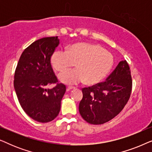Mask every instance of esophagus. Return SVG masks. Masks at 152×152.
<instances>
[{"instance_id": "34e87169", "label": "esophagus", "mask_w": 152, "mask_h": 152, "mask_svg": "<svg viewBox=\"0 0 152 152\" xmlns=\"http://www.w3.org/2000/svg\"><path fill=\"white\" fill-rule=\"evenodd\" d=\"M72 89H75V87H72V86H68L67 88V91H71Z\"/></svg>"}]
</instances>
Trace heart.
<instances>
[{
    "instance_id": "obj_1",
    "label": "heart",
    "mask_w": 152,
    "mask_h": 152,
    "mask_svg": "<svg viewBox=\"0 0 152 152\" xmlns=\"http://www.w3.org/2000/svg\"><path fill=\"white\" fill-rule=\"evenodd\" d=\"M53 67L63 71L75 63L77 68L67 70L59 74L62 83L77 84L85 81L93 85L102 80L113 64L111 54L99 45L89 43H75L67 50L57 49L50 58Z\"/></svg>"
}]
</instances>
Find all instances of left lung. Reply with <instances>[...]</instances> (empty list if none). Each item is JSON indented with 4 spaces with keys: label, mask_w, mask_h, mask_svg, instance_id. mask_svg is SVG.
Here are the masks:
<instances>
[{
    "label": "left lung",
    "mask_w": 152,
    "mask_h": 152,
    "mask_svg": "<svg viewBox=\"0 0 152 152\" xmlns=\"http://www.w3.org/2000/svg\"><path fill=\"white\" fill-rule=\"evenodd\" d=\"M132 80L126 60L121 61L104 82L82 89L79 111L92 124H102L115 118L129 99Z\"/></svg>",
    "instance_id": "left-lung-1"
}]
</instances>
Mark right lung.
Wrapping results in <instances>:
<instances>
[{
    "instance_id": "1",
    "label": "right lung",
    "mask_w": 152,
    "mask_h": 152,
    "mask_svg": "<svg viewBox=\"0 0 152 152\" xmlns=\"http://www.w3.org/2000/svg\"><path fill=\"white\" fill-rule=\"evenodd\" d=\"M59 43L58 37L40 39L24 50L14 74V86L23 111L33 120L48 122L57 117L66 86L57 84L50 64V57Z\"/></svg>"
}]
</instances>
